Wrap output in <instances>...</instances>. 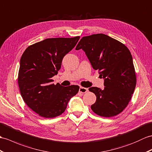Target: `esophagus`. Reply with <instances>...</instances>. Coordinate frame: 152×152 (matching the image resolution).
<instances>
[{
  "label": "esophagus",
  "mask_w": 152,
  "mask_h": 152,
  "mask_svg": "<svg viewBox=\"0 0 152 152\" xmlns=\"http://www.w3.org/2000/svg\"><path fill=\"white\" fill-rule=\"evenodd\" d=\"M88 91V89L87 88H85V87H80V89H79V92H80L81 93H87Z\"/></svg>",
  "instance_id": "1"
}]
</instances>
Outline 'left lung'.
<instances>
[{
	"instance_id": "left-lung-1",
	"label": "left lung",
	"mask_w": 152,
	"mask_h": 152,
	"mask_svg": "<svg viewBox=\"0 0 152 152\" xmlns=\"http://www.w3.org/2000/svg\"><path fill=\"white\" fill-rule=\"evenodd\" d=\"M82 50L94 70L104 78V89H89L96 96L91 109L111 117L121 113L131 100L136 86V73L131 52L121 42L103 34L83 37L76 50Z\"/></svg>"
}]
</instances>
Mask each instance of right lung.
Masks as SVG:
<instances>
[{
  "label": "right lung",
  "mask_w": 152,
  "mask_h": 152,
  "mask_svg": "<svg viewBox=\"0 0 152 152\" xmlns=\"http://www.w3.org/2000/svg\"><path fill=\"white\" fill-rule=\"evenodd\" d=\"M80 38L46 39L30 45L21 56L18 74L21 96L28 106L42 117L61 115L69 100L79 91L78 86L54 85L52 77L57 75L63 57Z\"/></svg>",
  "instance_id": "add662e5"
}]
</instances>
